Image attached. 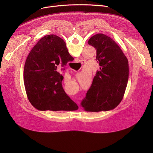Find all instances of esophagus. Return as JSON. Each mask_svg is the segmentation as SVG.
I'll return each mask as SVG.
<instances>
[{"instance_id": "34e87169", "label": "esophagus", "mask_w": 153, "mask_h": 153, "mask_svg": "<svg viewBox=\"0 0 153 153\" xmlns=\"http://www.w3.org/2000/svg\"><path fill=\"white\" fill-rule=\"evenodd\" d=\"M78 106H79V105H78Z\"/></svg>"}]
</instances>
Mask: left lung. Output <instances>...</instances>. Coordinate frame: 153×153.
<instances>
[{
  "label": "left lung",
  "instance_id": "1",
  "mask_svg": "<svg viewBox=\"0 0 153 153\" xmlns=\"http://www.w3.org/2000/svg\"><path fill=\"white\" fill-rule=\"evenodd\" d=\"M88 44L96 50L100 70L96 72L81 105L91 112L113 110L125 94L129 76L128 61L120 46L105 35H94Z\"/></svg>",
  "mask_w": 153,
  "mask_h": 153
}]
</instances>
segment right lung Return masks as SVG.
Instances as JSON below:
<instances>
[{
	"instance_id": "1",
	"label": "right lung",
	"mask_w": 153,
	"mask_h": 153,
	"mask_svg": "<svg viewBox=\"0 0 153 153\" xmlns=\"http://www.w3.org/2000/svg\"><path fill=\"white\" fill-rule=\"evenodd\" d=\"M73 58L64 40L55 35L40 39L28 55L23 69V81L30 102L39 110L73 111L78 109L64 91L63 76L58 67Z\"/></svg>"
}]
</instances>
